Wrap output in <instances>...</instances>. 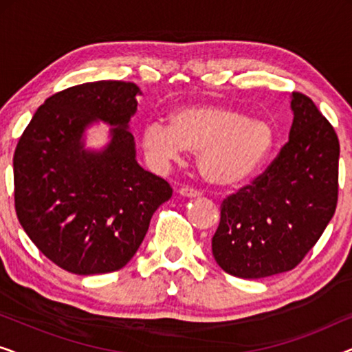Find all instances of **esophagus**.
Returning <instances> with one entry per match:
<instances>
[{
  "instance_id": "34e87169",
  "label": "esophagus",
  "mask_w": 352,
  "mask_h": 352,
  "mask_svg": "<svg viewBox=\"0 0 352 352\" xmlns=\"http://www.w3.org/2000/svg\"><path fill=\"white\" fill-rule=\"evenodd\" d=\"M179 194L184 195V197H189V199H194V197L200 195V190L194 189V187H181Z\"/></svg>"
}]
</instances>
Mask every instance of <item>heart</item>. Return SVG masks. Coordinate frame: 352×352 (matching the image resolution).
Instances as JSON below:
<instances>
[{"mask_svg":"<svg viewBox=\"0 0 352 352\" xmlns=\"http://www.w3.org/2000/svg\"><path fill=\"white\" fill-rule=\"evenodd\" d=\"M276 146L274 128L221 105H187L171 113L170 124L148 123L142 147L157 166L179 162L186 148L199 152V170L206 181L234 186L261 170Z\"/></svg>","mask_w":352,"mask_h":352,"instance_id":"1","label":"heart"}]
</instances>
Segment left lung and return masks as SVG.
Masks as SVG:
<instances>
[{
	"mask_svg": "<svg viewBox=\"0 0 352 352\" xmlns=\"http://www.w3.org/2000/svg\"><path fill=\"white\" fill-rule=\"evenodd\" d=\"M292 110L290 139L278 155L221 204L211 250L230 276L263 278L292 271L335 214L338 136L307 96L293 93Z\"/></svg>",
	"mask_w": 352,
	"mask_h": 352,
	"instance_id": "1",
	"label": "left lung"
}]
</instances>
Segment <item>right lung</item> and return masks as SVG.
I'll return each mask as SVG.
<instances>
[{"instance_id":"1","label":"right lung","mask_w":352,"mask_h":352,"mask_svg":"<svg viewBox=\"0 0 352 352\" xmlns=\"http://www.w3.org/2000/svg\"><path fill=\"white\" fill-rule=\"evenodd\" d=\"M141 91L102 80L52 94L33 115L14 152V204L36 248L78 276L126 266L152 214L171 199L163 177L136 162L128 131ZM96 119L112 124L102 151H86L82 133Z\"/></svg>"}]
</instances>
